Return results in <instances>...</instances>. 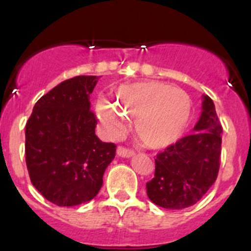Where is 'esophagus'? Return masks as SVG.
I'll return each instance as SVG.
<instances>
[{
    "instance_id": "esophagus-1",
    "label": "esophagus",
    "mask_w": 251,
    "mask_h": 251,
    "mask_svg": "<svg viewBox=\"0 0 251 251\" xmlns=\"http://www.w3.org/2000/svg\"><path fill=\"white\" fill-rule=\"evenodd\" d=\"M118 154L120 156V157H131V156H133V154H135V152H133V150L126 149V147H123V146H119L118 147Z\"/></svg>"
}]
</instances>
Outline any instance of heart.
Here are the masks:
<instances>
[{
	"instance_id": "b5f03b06",
	"label": "heart",
	"mask_w": 251,
	"mask_h": 251,
	"mask_svg": "<svg viewBox=\"0 0 251 251\" xmlns=\"http://www.w3.org/2000/svg\"><path fill=\"white\" fill-rule=\"evenodd\" d=\"M192 111V100L179 88L162 81H142L123 85L114 93V105L99 100L97 114L109 136H119L125 118L133 119V128L141 142L161 149L179 139Z\"/></svg>"
}]
</instances>
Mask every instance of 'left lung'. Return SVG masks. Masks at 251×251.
<instances>
[{
  "label": "left lung",
  "mask_w": 251,
  "mask_h": 251,
  "mask_svg": "<svg viewBox=\"0 0 251 251\" xmlns=\"http://www.w3.org/2000/svg\"><path fill=\"white\" fill-rule=\"evenodd\" d=\"M222 133L214 102L204 95L202 114L192 133L160 152L154 160V177L146 183L151 202L166 209L196 204L218 177Z\"/></svg>",
  "instance_id": "1"
}]
</instances>
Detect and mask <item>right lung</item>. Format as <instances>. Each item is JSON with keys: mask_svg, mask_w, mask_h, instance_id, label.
Listing matches in <instances>:
<instances>
[{"mask_svg": "<svg viewBox=\"0 0 251 251\" xmlns=\"http://www.w3.org/2000/svg\"><path fill=\"white\" fill-rule=\"evenodd\" d=\"M99 76L64 80L36 102L25 125V163L32 184L49 202L73 207L99 193L116 145L95 135L90 94Z\"/></svg>", "mask_w": 251, "mask_h": 251, "instance_id": "right-lung-1", "label": "right lung"}]
</instances>
